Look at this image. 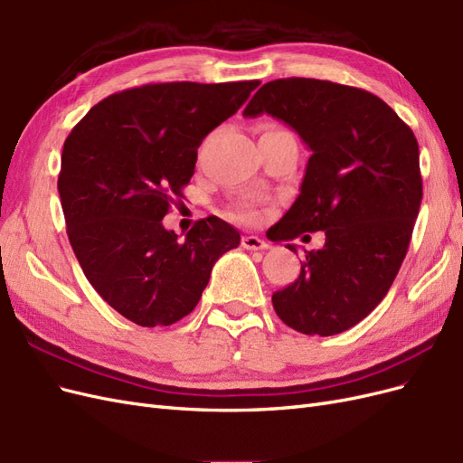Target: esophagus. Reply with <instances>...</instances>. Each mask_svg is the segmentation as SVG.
Returning <instances> with one entry per match:
<instances>
[{"label": "esophagus", "mask_w": 463, "mask_h": 463, "mask_svg": "<svg viewBox=\"0 0 463 463\" xmlns=\"http://www.w3.org/2000/svg\"><path fill=\"white\" fill-rule=\"evenodd\" d=\"M241 245L247 250H264V249L270 247L269 243H266L264 240H260V237H257V235H245V237H241Z\"/></svg>", "instance_id": "1"}]
</instances>
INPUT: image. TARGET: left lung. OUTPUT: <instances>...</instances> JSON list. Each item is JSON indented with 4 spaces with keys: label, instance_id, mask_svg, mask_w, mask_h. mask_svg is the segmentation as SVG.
<instances>
[{
    "label": "left lung",
    "instance_id": "8db88e82",
    "mask_svg": "<svg viewBox=\"0 0 463 463\" xmlns=\"http://www.w3.org/2000/svg\"><path fill=\"white\" fill-rule=\"evenodd\" d=\"M260 114L288 123L311 150L274 241L326 235L325 247L305 250L296 282L274 293V311L301 334H340L384 299L408 253L423 199L417 138L381 98L330 80L266 82L243 111Z\"/></svg>",
    "mask_w": 463,
    "mask_h": 463
}]
</instances>
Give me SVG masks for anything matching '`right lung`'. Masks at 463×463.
Returning a JSON list of instances; mask_svg holds the SVG:
<instances>
[{
  "instance_id": "obj_1",
  "label": "right lung",
  "mask_w": 463,
  "mask_h": 463,
  "mask_svg": "<svg viewBox=\"0 0 463 463\" xmlns=\"http://www.w3.org/2000/svg\"><path fill=\"white\" fill-rule=\"evenodd\" d=\"M259 80L156 82L111 94L69 133L58 191L82 272L138 326H170L197 307L214 262L240 245L216 216L185 240L162 226L184 199L203 138L232 118Z\"/></svg>"
}]
</instances>
